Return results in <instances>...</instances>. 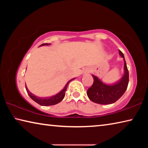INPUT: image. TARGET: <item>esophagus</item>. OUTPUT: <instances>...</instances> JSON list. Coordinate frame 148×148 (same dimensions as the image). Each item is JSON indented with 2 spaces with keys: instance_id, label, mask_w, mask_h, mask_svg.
Returning <instances> with one entry per match:
<instances>
[{
  "instance_id": "esophagus-1",
  "label": "esophagus",
  "mask_w": 148,
  "mask_h": 148,
  "mask_svg": "<svg viewBox=\"0 0 148 148\" xmlns=\"http://www.w3.org/2000/svg\"><path fill=\"white\" fill-rule=\"evenodd\" d=\"M89 69H86V70H85V71L84 72V74H86V73H88V72H89Z\"/></svg>"
}]
</instances>
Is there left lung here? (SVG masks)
Masks as SVG:
<instances>
[{"label": "left lung", "mask_w": 148, "mask_h": 148, "mask_svg": "<svg viewBox=\"0 0 148 148\" xmlns=\"http://www.w3.org/2000/svg\"><path fill=\"white\" fill-rule=\"evenodd\" d=\"M119 53L123 58L124 61V74L119 81L113 84H106L102 82L98 77L92 74L94 82L92 86L87 89V95L89 99L95 103L113 104L121 98L127 90L129 84V71L123 53L120 50Z\"/></svg>", "instance_id": "obj_1"}]
</instances>
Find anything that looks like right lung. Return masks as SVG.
<instances>
[{"mask_svg":"<svg viewBox=\"0 0 148 148\" xmlns=\"http://www.w3.org/2000/svg\"><path fill=\"white\" fill-rule=\"evenodd\" d=\"M51 44H42L41 46H49ZM75 78L71 79V80L67 82L66 84L65 85V86L64 87V88L62 89L61 91L58 93H57L56 95H53L51 97H37L36 95H34L32 93V92H30L29 91L28 88H27V86H25V88L27 90V93H28L29 96L31 97V99L33 100L34 102H36V103H38V104L41 105V106H51V105H55L59 103L62 99H64V97L65 96V92L66 91L67 87H68V85L70 83V82H71L72 80L74 79Z\"/></svg>","mask_w":148,"mask_h":148,"instance_id":"obj_1","label":"right lung"}]
</instances>
